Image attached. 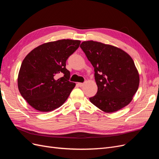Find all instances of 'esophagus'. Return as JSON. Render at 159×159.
I'll use <instances>...</instances> for the list:
<instances>
[{
    "instance_id": "esophagus-1",
    "label": "esophagus",
    "mask_w": 159,
    "mask_h": 159,
    "mask_svg": "<svg viewBox=\"0 0 159 159\" xmlns=\"http://www.w3.org/2000/svg\"><path fill=\"white\" fill-rule=\"evenodd\" d=\"M83 85H84V84H83V83H77V86H79V87L83 86Z\"/></svg>"
}]
</instances>
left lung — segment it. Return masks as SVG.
I'll return each instance as SVG.
<instances>
[{"label": "left lung", "instance_id": "1", "mask_svg": "<svg viewBox=\"0 0 159 159\" xmlns=\"http://www.w3.org/2000/svg\"><path fill=\"white\" fill-rule=\"evenodd\" d=\"M94 68L98 86L90 101L106 113L117 111L129 104L139 85V75L134 60L115 46L94 41L80 45Z\"/></svg>", "mask_w": 159, "mask_h": 159}]
</instances>
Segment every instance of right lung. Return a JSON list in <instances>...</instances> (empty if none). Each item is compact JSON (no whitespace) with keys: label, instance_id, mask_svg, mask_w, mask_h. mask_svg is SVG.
Returning <instances> with one entry per match:
<instances>
[{"label":"right lung","instance_id":"right-lung-1","mask_svg":"<svg viewBox=\"0 0 159 159\" xmlns=\"http://www.w3.org/2000/svg\"><path fill=\"white\" fill-rule=\"evenodd\" d=\"M80 43L79 40H57L39 45L25 56L18 73V86L34 109L52 111L68 98L75 83L69 81L66 61Z\"/></svg>","mask_w":159,"mask_h":159}]
</instances>
